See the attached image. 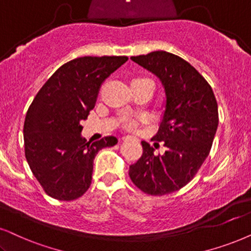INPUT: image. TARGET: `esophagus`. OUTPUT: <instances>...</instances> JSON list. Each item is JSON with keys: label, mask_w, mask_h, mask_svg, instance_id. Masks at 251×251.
Returning a JSON list of instances; mask_svg holds the SVG:
<instances>
[{"label": "esophagus", "mask_w": 251, "mask_h": 251, "mask_svg": "<svg viewBox=\"0 0 251 251\" xmlns=\"http://www.w3.org/2000/svg\"><path fill=\"white\" fill-rule=\"evenodd\" d=\"M128 138H129V136H123L122 139H123V140H126V139H128Z\"/></svg>", "instance_id": "1"}]
</instances>
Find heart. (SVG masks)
<instances>
[{
	"instance_id": "obj_1",
	"label": "heart",
	"mask_w": 251,
	"mask_h": 251,
	"mask_svg": "<svg viewBox=\"0 0 251 251\" xmlns=\"http://www.w3.org/2000/svg\"><path fill=\"white\" fill-rule=\"evenodd\" d=\"M141 80H148V78H135V80H133V81H141ZM134 125H135L134 122H128L127 123L128 127H133V126H134Z\"/></svg>"
}]
</instances>
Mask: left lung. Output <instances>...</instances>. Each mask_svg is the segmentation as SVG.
Instances as JSON below:
<instances>
[{
	"label": "left lung",
	"mask_w": 251,
	"mask_h": 251,
	"mask_svg": "<svg viewBox=\"0 0 251 251\" xmlns=\"http://www.w3.org/2000/svg\"><path fill=\"white\" fill-rule=\"evenodd\" d=\"M153 73L166 94L160 128L153 139L164 142L163 155L141 141L144 153L129 166V177L141 191L163 196L185 186L210 154L217 132L218 104L213 90L189 62L166 50L132 56Z\"/></svg>",
	"instance_id": "left-lung-1"
}]
</instances>
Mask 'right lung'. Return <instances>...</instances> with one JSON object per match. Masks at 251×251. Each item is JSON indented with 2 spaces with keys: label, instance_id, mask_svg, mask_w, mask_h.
<instances>
[{
  "label": "right lung",
  "instance_id": "1",
  "mask_svg": "<svg viewBox=\"0 0 251 251\" xmlns=\"http://www.w3.org/2000/svg\"><path fill=\"white\" fill-rule=\"evenodd\" d=\"M127 56H82L62 65L38 91L24 122L25 157L47 195L77 199L91 184L94 158L115 136L87 142L81 122L96 104L100 84Z\"/></svg>",
  "mask_w": 251,
  "mask_h": 251
}]
</instances>
